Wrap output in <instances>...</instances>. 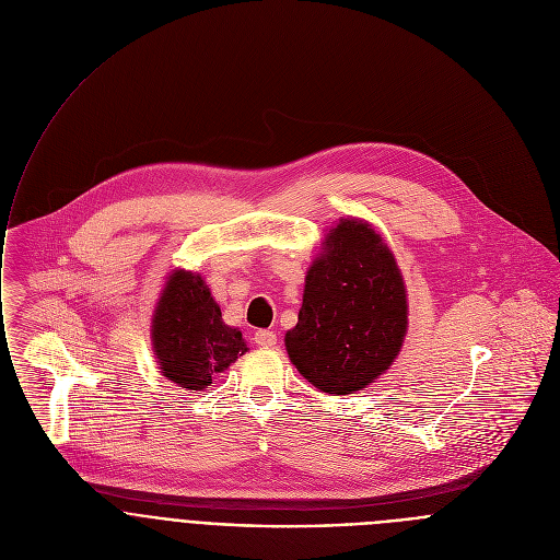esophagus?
Segmentation results:
<instances>
[{
	"label": "esophagus",
	"instance_id": "34e87169",
	"mask_svg": "<svg viewBox=\"0 0 560 560\" xmlns=\"http://www.w3.org/2000/svg\"><path fill=\"white\" fill-rule=\"evenodd\" d=\"M255 343L259 348H275L277 346V335L272 330H257L255 332Z\"/></svg>",
	"mask_w": 560,
	"mask_h": 560
}]
</instances>
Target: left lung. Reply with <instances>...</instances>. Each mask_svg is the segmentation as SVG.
<instances>
[{"mask_svg":"<svg viewBox=\"0 0 560 560\" xmlns=\"http://www.w3.org/2000/svg\"><path fill=\"white\" fill-rule=\"evenodd\" d=\"M406 330V285L389 248L372 225L341 219L307 270L285 335L290 361L322 392L352 394L392 365Z\"/></svg>","mask_w":560,"mask_h":560,"instance_id":"obj_1","label":"left lung"}]
</instances>
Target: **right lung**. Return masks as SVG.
<instances>
[{
	"label": "right lung",
	"mask_w": 560,
	"mask_h": 560,
	"mask_svg": "<svg viewBox=\"0 0 560 560\" xmlns=\"http://www.w3.org/2000/svg\"><path fill=\"white\" fill-rule=\"evenodd\" d=\"M152 346L164 376L186 389H203L248 348L238 330L221 322V310L199 275H171L152 318Z\"/></svg>",
	"instance_id": "obj_1"
}]
</instances>
